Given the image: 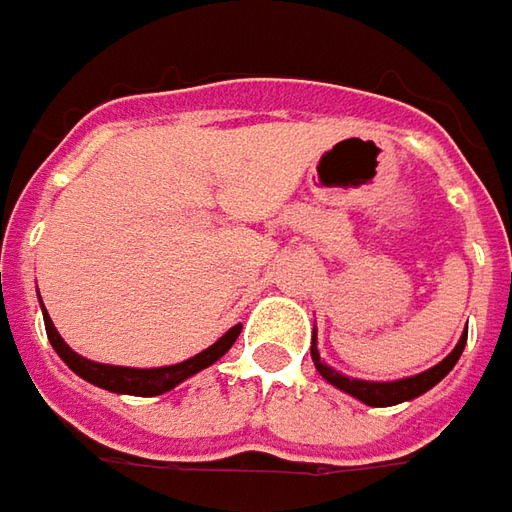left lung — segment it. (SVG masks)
Returning <instances> with one entry per match:
<instances>
[{"label":"left lung","instance_id":"obj_1","mask_svg":"<svg viewBox=\"0 0 512 512\" xmlns=\"http://www.w3.org/2000/svg\"><path fill=\"white\" fill-rule=\"evenodd\" d=\"M467 343V334L459 337V343L456 348L450 351L445 360L439 362V365H433L428 371H422V374H416V377H405L397 379V382H368V379H351L343 377L340 371H334L331 365L320 360V351H317V340H311V360L317 365V371L323 374V379H328L334 388H340L345 394H351V397H357L365 405H371V408H388V405H399V402H408V399L419 397V394H425V391H431L433 385L439 382V379L448 377V371L459 362L462 357V351H465Z\"/></svg>","mask_w":512,"mask_h":512}]
</instances>
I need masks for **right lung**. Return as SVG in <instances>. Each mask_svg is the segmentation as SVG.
<instances>
[{"mask_svg":"<svg viewBox=\"0 0 512 512\" xmlns=\"http://www.w3.org/2000/svg\"><path fill=\"white\" fill-rule=\"evenodd\" d=\"M45 328L47 340L56 348V354L62 357L70 371H76L81 379L93 382L104 391H113V394H133V397H158V394H167L175 385H181L184 379L192 374H198L203 368H209L212 362H218L235 345L240 334V326H232L223 334L218 343H212L206 351L189 357V360L178 362V365H164V368H124V365H104V362L84 360L81 354H76L70 345L64 343L62 334L56 331L53 320L47 317L45 311Z\"/></svg>","mask_w":512,"mask_h":512,"instance_id":"obj_1","label":"right lung"}]
</instances>
